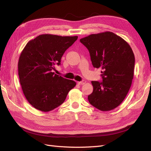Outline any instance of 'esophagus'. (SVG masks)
<instances>
[{
    "label": "esophagus",
    "instance_id": "obj_1",
    "mask_svg": "<svg viewBox=\"0 0 151 151\" xmlns=\"http://www.w3.org/2000/svg\"><path fill=\"white\" fill-rule=\"evenodd\" d=\"M86 83V81H79L77 82V84L79 85H83Z\"/></svg>",
    "mask_w": 151,
    "mask_h": 151
}]
</instances>
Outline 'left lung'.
<instances>
[{
    "instance_id": "left-lung-1",
    "label": "left lung",
    "mask_w": 151,
    "mask_h": 151,
    "mask_svg": "<svg viewBox=\"0 0 151 151\" xmlns=\"http://www.w3.org/2000/svg\"><path fill=\"white\" fill-rule=\"evenodd\" d=\"M88 48L92 64L101 68L103 81H92L89 103L103 111H110L122 103L134 77L135 56L126 41L112 32L90 35L80 40Z\"/></svg>"
}]
</instances>
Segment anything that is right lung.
Here are the masks:
<instances>
[{
  "instance_id": "1",
  "label": "right lung",
  "mask_w": 151,
  "mask_h": 151,
  "mask_svg": "<svg viewBox=\"0 0 151 151\" xmlns=\"http://www.w3.org/2000/svg\"><path fill=\"white\" fill-rule=\"evenodd\" d=\"M78 36L41 35L30 40L18 62V74L22 92L32 106L48 112L61 105L76 83L55 74V65Z\"/></svg>"
}]
</instances>
